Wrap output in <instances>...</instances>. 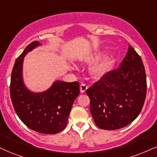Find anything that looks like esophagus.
Returning <instances> with one entry per match:
<instances>
[{
	"label": "esophagus",
	"mask_w": 157,
	"mask_h": 157,
	"mask_svg": "<svg viewBox=\"0 0 157 157\" xmlns=\"http://www.w3.org/2000/svg\"><path fill=\"white\" fill-rule=\"evenodd\" d=\"M88 86H86L85 84H82L80 85V91L82 93H84L85 92H86V90H87Z\"/></svg>",
	"instance_id": "esophagus-1"
}]
</instances>
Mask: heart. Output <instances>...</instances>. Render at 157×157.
Masks as SVG:
<instances>
[{"mask_svg":"<svg viewBox=\"0 0 157 157\" xmlns=\"http://www.w3.org/2000/svg\"><path fill=\"white\" fill-rule=\"evenodd\" d=\"M102 55V52L95 51L93 53L83 57L82 62L86 64L93 63L94 62L98 60ZM116 61H117V58L113 53L108 54L90 67V75L94 78H101L113 68V67L115 65Z\"/></svg>","mask_w":157,"mask_h":157,"instance_id":"b5f03b06","label":"heart"}]
</instances>
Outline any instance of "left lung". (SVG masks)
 Here are the masks:
<instances>
[{
  "label": "left lung",
  "mask_w": 157,
  "mask_h": 157,
  "mask_svg": "<svg viewBox=\"0 0 157 157\" xmlns=\"http://www.w3.org/2000/svg\"><path fill=\"white\" fill-rule=\"evenodd\" d=\"M90 112L100 129L126 127L140 114L146 95V75L138 54L130 45L120 67L86 90Z\"/></svg>",
  "instance_id": "8db88e82"
}]
</instances>
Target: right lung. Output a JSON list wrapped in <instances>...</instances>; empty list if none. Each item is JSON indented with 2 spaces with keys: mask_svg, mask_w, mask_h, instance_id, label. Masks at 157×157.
I'll list each match as a JSON object with an SVG mask.
<instances>
[{
  "mask_svg": "<svg viewBox=\"0 0 157 157\" xmlns=\"http://www.w3.org/2000/svg\"><path fill=\"white\" fill-rule=\"evenodd\" d=\"M41 45L33 41L17 58L11 72L10 95L17 116L27 127L43 134H56L66 127L73 103L79 92V83L55 81L44 92L29 90L23 81L24 57Z\"/></svg>",
  "mask_w": 157,
  "mask_h": 157,
  "instance_id": "right-lung-1",
  "label": "right lung"
}]
</instances>
